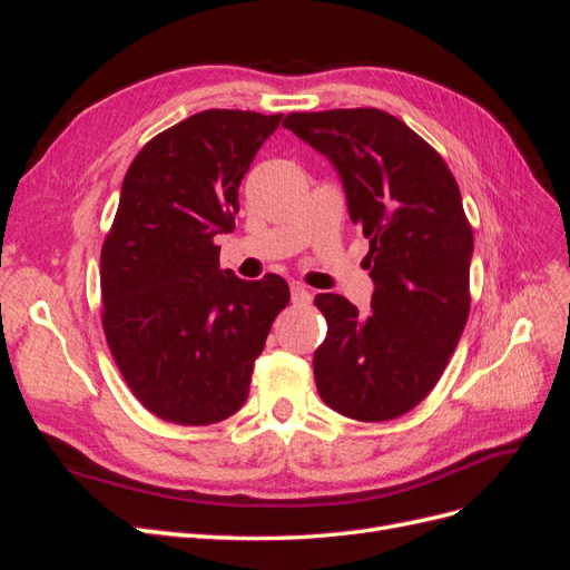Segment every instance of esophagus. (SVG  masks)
<instances>
[{
  "mask_svg": "<svg viewBox=\"0 0 570 570\" xmlns=\"http://www.w3.org/2000/svg\"><path fill=\"white\" fill-rule=\"evenodd\" d=\"M289 292H292V302L299 304V306H306L308 302H312V292H308L302 283H292Z\"/></svg>",
  "mask_w": 570,
  "mask_h": 570,
  "instance_id": "34e87169",
  "label": "esophagus"
}]
</instances>
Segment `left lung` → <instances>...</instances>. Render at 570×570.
Segmentation results:
<instances>
[{"label":"left lung","instance_id":"obj_1","mask_svg":"<svg viewBox=\"0 0 570 570\" xmlns=\"http://www.w3.org/2000/svg\"><path fill=\"white\" fill-rule=\"evenodd\" d=\"M283 126L337 168L350 218L371 245V314L331 292L314 299L327 321L314 352L321 400L354 421L404 416L440 381L469 318L473 230L459 185L387 111H302Z\"/></svg>","mask_w":570,"mask_h":570}]
</instances>
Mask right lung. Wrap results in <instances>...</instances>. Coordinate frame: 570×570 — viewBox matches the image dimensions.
<instances>
[{
	"mask_svg": "<svg viewBox=\"0 0 570 570\" xmlns=\"http://www.w3.org/2000/svg\"><path fill=\"white\" fill-rule=\"evenodd\" d=\"M283 114L209 109L132 159L101 247V325L140 404L209 425L247 402L256 356L289 302L281 275L243 281L214 237L235 228L237 189Z\"/></svg>",
	"mask_w": 570,
	"mask_h": 570,
	"instance_id": "right-lung-1",
	"label": "right lung"
}]
</instances>
